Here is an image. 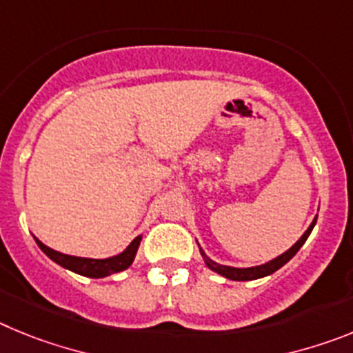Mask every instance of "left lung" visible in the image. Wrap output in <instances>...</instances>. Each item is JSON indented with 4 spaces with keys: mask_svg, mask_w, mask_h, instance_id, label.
Masks as SVG:
<instances>
[{
    "mask_svg": "<svg viewBox=\"0 0 353 353\" xmlns=\"http://www.w3.org/2000/svg\"><path fill=\"white\" fill-rule=\"evenodd\" d=\"M314 224H316V217L313 219V223L310 224V228L305 230L304 235L301 236V239L295 242V244L292 245V248L288 249V251H285L283 254H279L277 258H274V260L267 261V263L263 265H258V267H248V269H236V267H228V265H221V263H215L214 260H210V258L207 256L203 252V249L199 248V252H201V256H203L205 263H207V267L210 270H214V272L221 274L223 277H228V279H232V281H252V279H260V277H265V276H270V274H274L276 270H279L285 263H288L290 260H292L295 254H297L299 249L304 245V242L307 240V236H310V233L313 232Z\"/></svg>",
    "mask_w": 353,
    "mask_h": 353,
    "instance_id": "obj_1",
    "label": "left lung"
}]
</instances>
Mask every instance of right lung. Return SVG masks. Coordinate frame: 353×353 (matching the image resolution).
<instances>
[{
  "mask_svg": "<svg viewBox=\"0 0 353 353\" xmlns=\"http://www.w3.org/2000/svg\"><path fill=\"white\" fill-rule=\"evenodd\" d=\"M37 245L42 249L49 258H51L54 263L61 265L63 269L72 270V272L81 274V276L86 277H105L111 276L114 272H121V270L129 269L132 265L134 258H136V252H138L139 242H141V236H136V239L127 245V249L117 256L104 258V260H95V258H79V256H70V254H63V252H58L54 249L48 248L46 244H42L39 239H35Z\"/></svg>",
  "mask_w": 353,
  "mask_h": 353,
  "instance_id": "obj_1",
  "label": "right lung"
}]
</instances>
